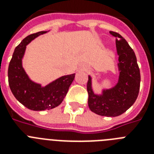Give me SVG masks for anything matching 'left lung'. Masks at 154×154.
I'll use <instances>...</instances> for the list:
<instances>
[{"label":"left lung","instance_id":"left-lung-1","mask_svg":"<svg viewBox=\"0 0 154 154\" xmlns=\"http://www.w3.org/2000/svg\"><path fill=\"white\" fill-rule=\"evenodd\" d=\"M116 37L120 75L118 83L111 89L103 91L102 95L94 94L91 77L89 76L87 91L88 105L92 112L105 117H117L129 109L137 98L140 89L141 75L137 57L128 42L116 32L110 31Z\"/></svg>","mask_w":154,"mask_h":154}]
</instances>
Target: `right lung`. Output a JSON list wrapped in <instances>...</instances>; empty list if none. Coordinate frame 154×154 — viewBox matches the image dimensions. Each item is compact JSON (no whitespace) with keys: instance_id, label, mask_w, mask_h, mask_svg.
I'll return each mask as SVG.
<instances>
[{"instance_id":"right-lung-1","label":"right lung","mask_w":154,"mask_h":154,"mask_svg":"<svg viewBox=\"0 0 154 154\" xmlns=\"http://www.w3.org/2000/svg\"><path fill=\"white\" fill-rule=\"evenodd\" d=\"M46 32L32 33L23 39L16 47L8 69V85L16 99L24 106L35 111L51 109L60 105L75 77L74 73L63 76L43 88L28 77L21 65L26 45L35 37Z\"/></svg>"}]
</instances>
